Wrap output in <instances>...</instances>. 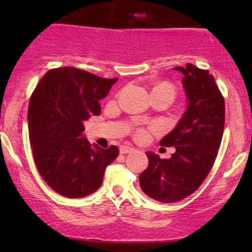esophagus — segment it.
Instances as JSON below:
<instances>
[{"label": "esophagus", "mask_w": 252, "mask_h": 252, "mask_svg": "<svg viewBox=\"0 0 252 252\" xmlns=\"http://www.w3.org/2000/svg\"><path fill=\"white\" fill-rule=\"evenodd\" d=\"M121 154H129V153L134 152V148L131 146H122L120 148Z\"/></svg>", "instance_id": "34e87169"}]
</instances>
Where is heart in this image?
Returning <instances> with one entry per match:
<instances>
[{"label":"heart","mask_w":252,"mask_h":252,"mask_svg":"<svg viewBox=\"0 0 252 252\" xmlns=\"http://www.w3.org/2000/svg\"><path fill=\"white\" fill-rule=\"evenodd\" d=\"M152 94H162V96L169 97L173 100V98L175 96V90L173 88V85H170L168 83H161L153 89ZM140 135L142 136L143 132H140Z\"/></svg>","instance_id":"heart-1"}]
</instances>
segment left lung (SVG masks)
I'll return each mask as SVG.
<instances>
[{"mask_svg": "<svg viewBox=\"0 0 252 252\" xmlns=\"http://www.w3.org/2000/svg\"><path fill=\"white\" fill-rule=\"evenodd\" d=\"M181 72L187 106L176 126L160 141L175 147L169 158L147 152L149 163L140 175L141 189L154 200L175 202L198 189L212 168L220 147L225 104L215 78L192 63Z\"/></svg>", "mask_w": 252, "mask_h": 252, "instance_id": "obj_1", "label": "left lung"}]
</instances>
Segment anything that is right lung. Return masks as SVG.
<instances>
[{
  "label": "right lung",
  "instance_id": "obj_1",
  "mask_svg": "<svg viewBox=\"0 0 252 252\" xmlns=\"http://www.w3.org/2000/svg\"><path fill=\"white\" fill-rule=\"evenodd\" d=\"M117 78L106 79L73 67L47 71L28 106L34 161L41 178L66 198H83L99 189L118 148L91 146L84 122L100 114L99 100Z\"/></svg>",
  "mask_w": 252,
  "mask_h": 252
}]
</instances>
